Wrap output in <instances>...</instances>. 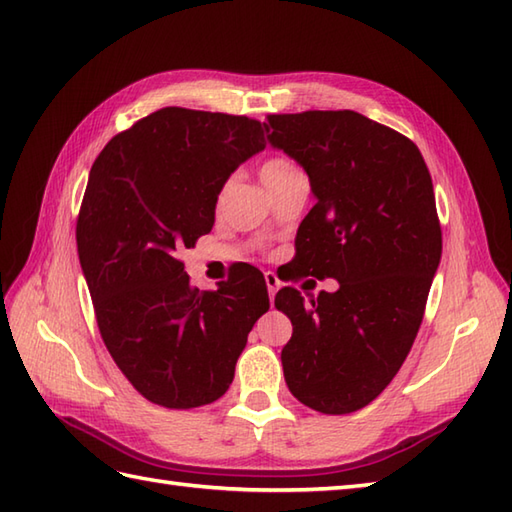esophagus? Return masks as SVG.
I'll list each match as a JSON object with an SVG mask.
<instances>
[{"mask_svg": "<svg viewBox=\"0 0 512 512\" xmlns=\"http://www.w3.org/2000/svg\"><path fill=\"white\" fill-rule=\"evenodd\" d=\"M264 279H266V286H268V297H270V301H273L275 295H277L279 286H281V281H279V277L273 273V270H268V273H264Z\"/></svg>", "mask_w": 512, "mask_h": 512, "instance_id": "obj_1", "label": "esophagus"}]
</instances>
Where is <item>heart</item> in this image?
Returning <instances> with one entry per match:
<instances>
[{
	"instance_id": "1",
	"label": "heart",
	"mask_w": 512,
	"mask_h": 512,
	"mask_svg": "<svg viewBox=\"0 0 512 512\" xmlns=\"http://www.w3.org/2000/svg\"><path fill=\"white\" fill-rule=\"evenodd\" d=\"M299 169L292 165V162L284 160V158H270L262 165V171H259V176H262V182H275L281 178H288L292 173H297Z\"/></svg>"
}]
</instances>
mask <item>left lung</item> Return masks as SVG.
Returning <instances> with one entry per match:
<instances>
[{"label":"left lung","mask_w":512,"mask_h":512,"mask_svg":"<svg viewBox=\"0 0 512 512\" xmlns=\"http://www.w3.org/2000/svg\"><path fill=\"white\" fill-rule=\"evenodd\" d=\"M264 127L317 200L297 231L299 266L339 281L317 299L277 292L292 323L286 385L314 411L352 413L391 383L422 323L442 255L433 182L409 138L352 110L273 114Z\"/></svg>","instance_id":"left-lung-1"}]
</instances>
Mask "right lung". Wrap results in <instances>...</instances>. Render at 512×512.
<instances>
[{"label": "right lung", "instance_id": "right-lung-1", "mask_svg": "<svg viewBox=\"0 0 512 512\" xmlns=\"http://www.w3.org/2000/svg\"><path fill=\"white\" fill-rule=\"evenodd\" d=\"M264 147L253 118L162 107L92 165L76 222L81 270L107 350L156 405L191 409L224 396L270 308L257 268L198 290L180 262L213 228L231 173Z\"/></svg>", "mask_w": 512, "mask_h": 512}]
</instances>
